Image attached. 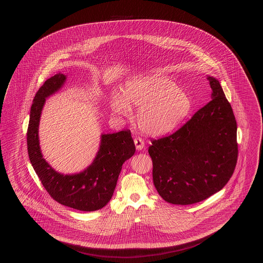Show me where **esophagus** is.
<instances>
[{
    "label": "esophagus",
    "instance_id": "34e87169",
    "mask_svg": "<svg viewBox=\"0 0 263 263\" xmlns=\"http://www.w3.org/2000/svg\"><path fill=\"white\" fill-rule=\"evenodd\" d=\"M134 143H135V146H136V149H137V150H142V149L144 148V146H145L144 141H143L142 138H135V139H134Z\"/></svg>",
    "mask_w": 263,
    "mask_h": 263
}]
</instances>
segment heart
Returning a JSON list of instances; mask_svg holds the SVG:
<instances>
[{"label": "heart", "instance_id": "obj_1", "mask_svg": "<svg viewBox=\"0 0 263 263\" xmlns=\"http://www.w3.org/2000/svg\"><path fill=\"white\" fill-rule=\"evenodd\" d=\"M137 124L148 134H163L174 129L190 109L187 95L162 75L134 79L126 84L123 96L114 92L110 106L114 113L128 116L130 106H138Z\"/></svg>", "mask_w": 263, "mask_h": 263}]
</instances>
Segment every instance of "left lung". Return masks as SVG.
Segmentation results:
<instances>
[{
  "instance_id": "1",
  "label": "left lung",
  "mask_w": 263,
  "mask_h": 263,
  "mask_svg": "<svg viewBox=\"0 0 263 263\" xmlns=\"http://www.w3.org/2000/svg\"><path fill=\"white\" fill-rule=\"evenodd\" d=\"M207 80L212 100L175 133L151 140L155 187L175 205L209 198L225 186L237 165L235 115L219 81Z\"/></svg>"
}]
</instances>
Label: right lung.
Instances as JSON below:
<instances>
[{"label": "right lung", "instance_id": "right-lung-1", "mask_svg": "<svg viewBox=\"0 0 263 263\" xmlns=\"http://www.w3.org/2000/svg\"><path fill=\"white\" fill-rule=\"evenodd\" d=\"M65 80L66 76L61 73L51 77L34 97L26 134L28 157L42 185L54 200L76 210L91 212L103 208L111 199L122 164L134 155L136 148L130 130L104 134L100 151L87 170L72 175L55 172L42 157L38 125L45 99L61 88Z\"/></svg>", "mask_w": 263, "mask_h": 263}]
</instances>
